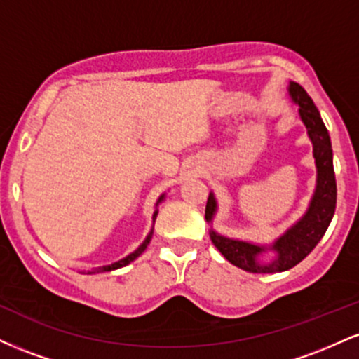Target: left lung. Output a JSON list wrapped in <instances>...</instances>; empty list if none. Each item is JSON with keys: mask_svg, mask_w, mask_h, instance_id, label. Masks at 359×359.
<instances>
[{"mask_svg": "<svg viewBox=\"0 0 359 359\" xmlns=\"http://www.w3.org/2000/svg\"><path fill=\"white\" fill-rule=\"evenodd\" d=\"M288 96L299 106V116L306 126L309 140L312 143V155L316 160V189L311 197L307 211L304 216L292 224L285 233L270 245L234 240L222 236L211 228V240L221 255L238 269L251 273H277L290 270L316 248L317 243L324 236L325 229L331 224L336 209V177L332 167V147L319 109L312 102L311 96L297 82L288 84ZM217 212V201L214 192H209L205 204V221L212 224ZM266 250H273L276 258L270 262H259V257Z\"/></svg>", "mask_w": 359, "mask_h": 359, "instance_id": "8db88e82", "label": "left lung"}]
</instances>
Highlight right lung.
Wrapping results in <instances>:
<instances>
[{
	"mask_svg": "<svg viewBox=\"0 0 359 359\" xmlns=\"http://www.w3.org/2000/svg\"><path fill=\"white\" fill-rule=\"evenodd\" d=\"M163 199H165V194H162V196L158 197V201H156V204H155V205H158L160 203H162ZM156 214H158V209H155L154 216H151V221H154V224H155V219H156ZM151 236H154V226H151L150 233L147 234L145 241H143L142 245H140L138 248L133 251V253H130V255H128V257H125V258H123V259H119V262H114V263H111V265H106V266H102V269H100V270L89 271V273H97V271H111V270H118V269H121V266H126L128 263H131V262H133V259H137V258L140 257V255H142L143 251L147 250V246H148V243H150Z\"/></svg>",
	"mask_w": 359,
	"mask_h": 359,
	"instance_id": "obj_1",
	"label": "right lung"
}]
</instances>
